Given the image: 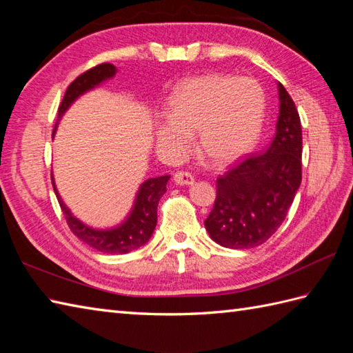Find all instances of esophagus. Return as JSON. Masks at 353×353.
<instances>
[{"instance_id": "34e87169", "label": "esophagus", "mask_w": 353, "mask_h": 353, "mask_svg": "<svg viewBox=\"0 0 353 353\" xmlns=\"http://www.w3.org/2000/svg\"><path fill=\"white\" fill-rule=\"evenodd\" d=\"M172 181L177 185H191L194 183V176L188 171H176L174 174H172Z\"/></svg>"}]
</instances>
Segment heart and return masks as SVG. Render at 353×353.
Returning <instances> with one entry per match:
<instances>
[{
	"mask_svg": "<svg viewBox=\"0 0 353 353\" xmlns=\"http://www.w3.org/2000/svg\"><path fill=\"white\" fill-rule=\"evenodd\" d=\"M171 117L157 123V138L171 153L185 154L197 133L201 156L215 165L234 162L256 142L265 94L256 80L208 74L186 80L171 99Z\"/></svg>",
	"mask_w": 353,
	"mask_h": 353,
	"instance_id": "b5f03b06",
	"label": "heart"
}]
</instances>
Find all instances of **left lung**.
I'll return each instance as SVG.
<instances>
[{
    "instance_id": "1",
    "label": "left lung",
    "mask_w": 353,
    "mask_h": 353,
    "mask_svg": "<svg viewBox=\"0 0 353 353\" xmlns=\"http://www.w3.org/2000/svg\"><path fill=\"white\" fill-rule=\"evenodd\" d=\"M276 134L264 153L243 156L216 179L206 230L229 249L261 245L281 228L302 182L301 117L282 83Z\"/></svg>"
}]
</instances>
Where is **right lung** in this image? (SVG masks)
Wrapping results in <instances>:
<instances>
[{"instance_id":"right-lung-1","label":"right lung","mask_w":353,"mask_h":353,"mask_svg":"<svg viewBox=\"0 0 353 353\" xmlns=\"http://www.w3.org/2000/svg\"><path fill=\"white\" fill-rule=\"evenodd\" d=\"M115 72L117 70L112 63H100L94 66V68L85 71L83 74H80L68 86V89H66L63 100L61 106H59V118L63 115V112L70 108V104L79 95L101 83L103 80L114 77ZM168 179L170 176L165 174L154 179H148L147 182L142 183L137 197V203H134L129 220L119 228L112 230H94L85 226L83 223H80L76 216L71 215L68 208L63 205V201L59 197L54 182H52V186H54L59 205H61L65 220L68 223L72 234L79 236L88 245H91L95 250L110 254H119L138 249V247L145 244L150 236H152L157 223V205H159L161 197L167 191Z\"/></svg>"}]
</instances>
